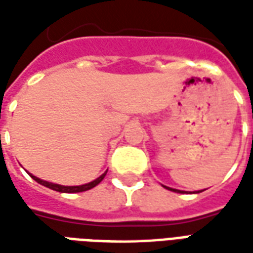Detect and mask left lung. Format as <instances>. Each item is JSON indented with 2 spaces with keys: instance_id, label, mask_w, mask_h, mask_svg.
I'll return each mask as SVG.
<instances>
[{
  "instance_id": "left-lung-1",
  "label": "left lung",
  "mask_w": 253,
  "mask_h": 253,
  "mask_svg": "<svg viewBox=\"0 0 253 253\" xmlns=\"http://www.w3.org/2000/svg\"><path fill=\"white\" fill-rule=\"evenodd\" d=\"M165 187V186H164ZM165 188H168L170 191H175V192H184V191H179V190H173V188H169V187H165ZM198 192H201V191H198Z\"/></svg>"
}]
</instances>
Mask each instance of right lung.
<instances>
[{
    "label": "right lung",
    "instance_id": "add662e5",
    "mask_svg": "<svg viewBox=\"0 0 253 253\" xmlns=\"http://www.w3.org/2000/svg\"><path fill=\"white\" fill-rule=\"evenodd\" d=\"M31 175V173H30ZM107 175V172H104L103 175L100 176V177H97L96 180L90 181V183H88V184H83V186H74V187H67V186H59V184H54V183H50V181H44V180H41L39 177H36V176L31 175V177L34 179L35 181H38L39 184H42V186L44 187H48V188H51V190L54 191H58V192H83V191H88L90 190V188H93V187H96L97 184H99L100 181L104 179V176Z\"/></svg>",
    "mask_w": 253,
    "mask_h": 253
}]
</instances>
